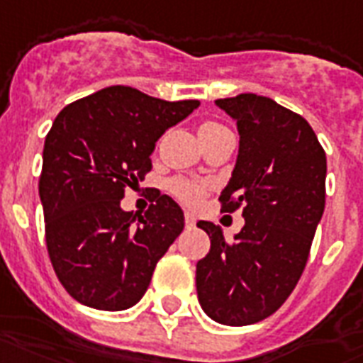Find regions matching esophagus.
Segmentation results:
<instances>
[{
    "mask_svg": "<svg viewBox=\"0 0 363 363\" xmlns=\"http://www.w3.org/2000/svg\"><path fill=\"white\" fill-rule=\"evenodd\" d=\"M184 223H186V227H194V225H196L194 216H192L190 211H186V213H184Z\"/></svg>",
    "mask_w": 363,
    "mask_h": 363,
    "instance_id": "esophagus-1",
    "label": "esophagus"
}]
</instances>
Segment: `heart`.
I'll list each match as a JSON object with an SVG mask.
<instances>
[{"label": "heart", "mask_w": 363, "mask_h": 363, "mask_svg": "<svg viewBox=\"0 0 363 363\" xmlns=\"http://www.w3.org/2000/svg\"><path fill=\"white\" fill-rule=\"evenodd\" d=\"M219 128H225L223 125L216 123V121H206L202 127H200V134L202 133H213V130H219ZM171 192H173L181 202L190 203L194 206L203 198L206 194V186L200 184V182L186 181V179H177V181L171 182Z\"/></svg>", "instance_id": "heart-1"}]
</instances>
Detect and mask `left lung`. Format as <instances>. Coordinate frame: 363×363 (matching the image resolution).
<instances>
[{
	"label": "left lung",
	"instance_id": "1",
	"mask_svg": "<svg viewBox=\"0 0 363 363\" xmlns=\"http://www.w3.org/2000/svg\"><path fill=\"white\" fill-rule=\"evenodd\" d=\"M216 104L240 134L221 211L242 209L246 223L230 242L213 223H198L211 248L196 264V291L213 321L242 327L275 313L304 273L325 209L327 157L310 123L271 98L240 94Z\"/></svg>",
	"mask_w": 363,
	"mask_h": 363
}]
</instances>
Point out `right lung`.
Instances as JSON below:
<instances>
[{
    "label": "right lung",
    "mask_w": 363,
    "mask_h": 363,
    "mask_svg": "<svg viewBox=\"0 0 363 363\" xmlns=\"http://www.w3.org/2000/svg\"><path fill=\"white\" fill-rule=\"evenodd\" d=\"M198 106V99L165 101L109 86L55 117L38 190L53 271L77 302L121 311L147 291L155 265L184 229V216L167 194L154 198L142 216L123 211L121 200L152 171L161 134Z\"/></svg>",
    "instance_id": "1"
}]
</instances>
